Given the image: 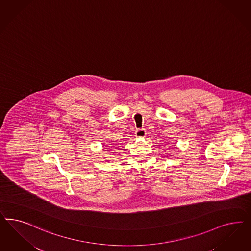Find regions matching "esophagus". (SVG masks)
<instances>
[{
	"label": "esophagus",
	"mask_w": 251,
	"mask_h": 251,
	"mask_svg": "<svg viewBox=\"0 0 251 251\" xmlns=\"http://www.w3.org/2000/svg\"><path fill=\"white\" fill-rule=\"evenodd\" d=\"M135 136H136L137 138H144L146 136V130L143 129V128H142V129L136 130Z\"/></svg>",
	"instance_id": "1"
}]
</instances>
